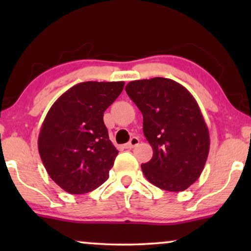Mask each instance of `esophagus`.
I'll return each instance as SVG.
<instances>
[{
	"label": "esophagus",
	"mask_w": 251,
	"mask_h": 251,
	"mask_svg": "<svg viewBox=\"0 0 251 251\" xmlns=\"http://www.w3.org/2000/svg\"><path fill=\"white\" fill-rule=\"evenodd\" d=\"M138 144H139V138H138V137H132V138L130 139V142L126 144L125 149H133V147L138 145Z\"/></svg>",
	"instance_id": "esophagus-1"
}]
</instances>
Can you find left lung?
Returning a JSON list of instances; mask_svg holds the SVG:
<instances>
[{
	"instance_id": "8db88e82",
	"label": "left lung",
	"mask_w": 251,
	"mask_h": 251,
	"mask_svg": "<svg viewBox=\"0 0 251 251\" xmlns=\"http://www.w3.org/2000/svg\"><path fill=\"white\" fill-rule=\"evenodd\" d=\"M126 94L143 114V131L153 157L142 164L146 179L161 190L181 192L198 180L210 147L209 130L197 100L166 77L131 81Z\"/></svg>"
}]
</instances>
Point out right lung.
<instances>
[{"label": "right lung", "instance_id": "add662e5", "mask_svg": "<svg viewBox=\"0 0 251 251\" xmlns=\"http://www.w3.org/2000/svg\"><path fill=\"white\" fill-rule=\"evenodd\" d=\"M125 82L78 83L48 112L37 146L47 173L71 194H84L105 183L119 151L109 140L104 112Z\"/></svg>", "mask_w": 251, "mask_h": 251}]
</instances>
